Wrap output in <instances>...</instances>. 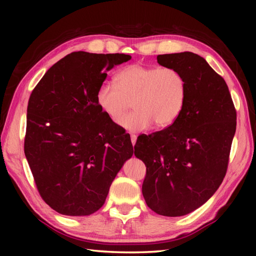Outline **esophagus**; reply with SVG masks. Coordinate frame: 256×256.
I'll return each mask as SVG.
<instances>
[{
  "label": "esophagus",
  "mask_w": 256,
  "mask_h": 256,
  "mask_svg": "<svg viewBox=\"0 0 256 256\" xmlns=\"http://www.w3.org/2000/svg\"><path fill=\"white\" fill-rule=\"evenodd\" d=\"M131 142L133 146L135 145V143H136V136H135V135H131Z\"/></svg>",
  "instance_id": "34e87169"
}]
</instances>
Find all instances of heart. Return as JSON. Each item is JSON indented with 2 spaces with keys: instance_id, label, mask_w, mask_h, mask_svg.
Segmentation results:
<instances>
[{
  "instance_id": "b5f03b06",
  "label": "heart",
  "mask_w": 256,
  "mask_h": 256,
  "mask_svg": "<svg viewBox=\"0 0 256 256\" xmlns=\"http://www.w3.org/2000/svg\"><path fill=\"white\" fill-rule=\"evenodd\" d=\"M116 84L103 82L96 91L101 111L118 121L131 102L135 111L120 120V126L131 133L156 128H167L180 116L187 98V82L175 68L145 67L135 64L116 76Z\"/></svg>"
}]
</instances>
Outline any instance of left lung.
I'll list each match as a JSON object with an SVG mask.
<instances>
[{
  "instance_id": "8db88e82",
  "label": "left lung",
  "mask_w": 256,
  "mask_h": 256,
  "mask_svg": "<svg viewBox=\"0 0 256 256\" xmlns=\"http://www.w3.org/2000/svg\"><path fill=\"white\" fill-rule=\"evenodd\" d=\"M187 82L180 116L170 126L140 135L134 155L146 166L142 192L157 214L182 216L198 209L218 190L226 176L236 112L224 79L197 54L157 56Z\"/></svg>"
}]
</instances>
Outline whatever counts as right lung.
Segmentation results:
<instances>
[{"instance_id":"right-lung-1","label":"right lung","mask_w":256,"mask_h":256,"mask_svg":"<svg viewBox=\"0 0 256 256\" xmlns=\"http://www.w3.org/2000/svg\"><path fill=\"white\" fill-rule=\"evenodd\" d=\"M131 58L72 52L48 69L32 92L24 152L42 198L58 214L84 216L99 210L133 155L130 135L96 103L106 72Z\"/></svg>"}]
</instances>
